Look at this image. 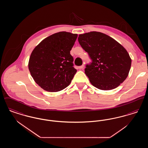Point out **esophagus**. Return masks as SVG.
<instances>
[{"label": "esophagus", "instance_id": "34e87169", "mask_svg": "<svg viewBox=\"0 0 148 148\" xmlns=\"http://www.w3.org/2000/svg\"><path fill=\"white\" fill-rule=\"evenodd\" d=\"M84 65H81V66H78V69H82L84 68Z\"/></svg>", "mask_w": 148, "mask_h": 148}]
</instances>
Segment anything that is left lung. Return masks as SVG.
Returning <instances> with one entry per match:
<instances>
[{
	"label": "left lung",
	"mask_w": 148,
	"mask_h": 148,
	"mask_svg": "<svg viewBox=\"0 0 148 148\" xmlns=\"http://www.w3.org/2000/svg\"><path fill=\"white\" fill-rule=\"evenodd\" d=\"M78 42L92 60L86 65L85 73L93 86L100 90H112L126 79L132 59L119 42L97 32L80 34Z\"/></svg>",
	"instance_id": "1"
}]
</instances>
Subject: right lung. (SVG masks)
I'll return each mask as SVG.
<instances>
[{"instance_id": "right-lung-1", "label": "right lung", "mask_w": 148, "mask_h": 148, "mask_svg": "<svg viewBox=\"0 0 148 148\" xmlns=\"http://www.w3.org/2000/svg\"><path fill=\"white\" fill-rule=\"evenodd\" d=\"M77 34L60 32L46 38L33 50L29 70L35 83L49 92L60 91L71 84L77 71L70 53Z\"/></svg>"}]
</instances>
